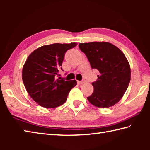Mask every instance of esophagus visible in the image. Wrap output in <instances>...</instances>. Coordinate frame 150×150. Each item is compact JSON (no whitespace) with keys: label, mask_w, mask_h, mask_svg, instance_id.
<instances>
[{"label":"esophagus","mask_w":150,"mask_h":150,"mask_svg":"<svg viewBox=\"0 0 150 150\" xmlns=\"http://www.w3.org/2000/svg\"><path fill=\"white\" fill-rule=\"evenodd\" d=\"M85 82H86V81H85L84 80H82V81H79L77 82H78L79 84H84Z\"/></svg>","instance_id":"1"}]
</instances>
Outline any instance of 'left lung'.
Instances as JSON below:
<instances>
[{"mask_svg":"<svg viewBox=\"0 0 150 150\" xmlns=\"http://www.w3.org/2000/svg\"><path fill=\"white\" fill-rule=\"evenodd\" d=\"M92 69L98 71L97 81L92 82L94 91L88 97L93 106L109 108L119 102L128 88L131 70L124 53L113 44L106 42L79 44Z\"/></svg>","mask_w":150,"mask_h":150,"instance_id":"obj_1","label":"left lung"}]
</instances>
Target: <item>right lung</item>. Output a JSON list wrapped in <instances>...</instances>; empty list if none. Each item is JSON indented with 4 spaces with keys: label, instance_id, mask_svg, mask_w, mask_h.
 I'll use <instances>...</instances> for the list:
<instances>
[{
    "label": "right lung",
    "instance_id": "obj_1",
    "mask_svg": "<svg viewBox=\"0 0 150 150\" xmlns=\"http://www.w3.org/2000/svg\"><path fill=\"white\" fill-rule=\"evenodd\" d=\"M77 43L52 44L35 50L28 57L22 78L28 93L40 106L57 108L65 103L76 80L66 81L59 75L66 52Z\"/></svg>",
    "mask_w": 150,
    "mask_h": 150
}]
</instances>
